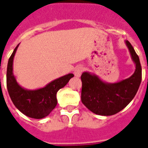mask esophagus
<instances>
[{
  "label": "esophagus",
  "instance_id": "1",
  "mask_svg": "<svg viewBox=\"0 0 148 148\" xmlns=\"http://www.w3.org/2000/svg\"><path fill=\"white\" fill-rule=\"evenodd\" d=\"M83 67L82 66H77L75 69L74 71V74L76 77H79V76L81 75L82 72H83Z\"/></svg>",
  "mask_w": 148,
  "mask_h": 148
}]
</instances>
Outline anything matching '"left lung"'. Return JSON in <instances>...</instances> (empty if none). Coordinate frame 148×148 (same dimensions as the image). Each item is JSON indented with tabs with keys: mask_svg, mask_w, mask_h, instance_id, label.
<instances>
[{
	"mask_svg": "<svg viewBox=\"0 0 148 148\" xmlns=\"http://www.w3.org/2000/svg\"><path fill=\"white\" fill-rule=\"evenodd\" d=\"M125 44L136 66L130 77L117 83H107L88 71L82 74V103L96 115H115L127 106L138 92L142 81V67L133 46L127 40Z\"/></svg>",
	"mask_w": 148,
	"mask_h": 148,
	"instance_id": "left-lung-1",
	"label": "left lung"
}]
</instances>
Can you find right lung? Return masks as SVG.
I'll list each match as a JSON object with an SVG mask.
<instances>
[{
    "instance_id": "obj_1",
    "label": "right lung",
    "mask_w": 148,
    "mask_h": 148,
    "mask_svg": "<svg viewBox=\"0 0 148 148\" xmlns=\"http://www.w3.org/2000/svg\"><path fill=\"white\" fill-rule=\"evenodd\" d=\"M19 44L9 59L6 71V86L13 104L24 115L41 119L47 116L57 104L56 93L69 83L73 74H68L47 83L45 87L27 89L21 86L13 74V60Z\"/></svg>"
}]
</instances>
